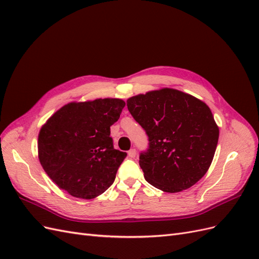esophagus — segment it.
I'll return each instance as SVG.
<instances>
[{
    "label": "esophagus",
    "instance_id": "esophagus-1",
    "mask_svg": "<svg viewBox=\"0 0 259 259\" xmlns=\"http://www.w3.org/2000/svg\"><path fill=\"white\" fill-rule=\"evenodd\" d=\"M127 154H128V156L130 158H135L136 156V154H137V151H136V149H131V150H128V152H127Z\"/></svg>",
    "mask_w": 259,
    "mask_h": 259
}]
</instances>
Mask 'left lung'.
<instances>
[{
	"label": "left lung",
	"instance_id": "obj_1",
	"mask_svg": "<svg viewBox=\"0 0 259 259\" xmlns=\"http://www.w3.org/2000/svg\"><path fill=\"white\" fill-rule=\"evenodd\" d=\"M127 109L148 136L139 165L149 184L174 193L188 189L205 175L219 130L203 101L163 89L130 98Z\"/></svg>",
	"mask_w": 259,
	"mask_h": 259
}]
</instances>
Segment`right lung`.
<instances>
[{
    "mask_svg": "<svg viewBox=\"0 0 259 259\" xmlns=\"http://www.w3.org/2000/svg\"><path fill=\"white\" fill-rule=\"evenodd\" d=\"M124 107V101L116 98L71 103L43 125L38 159L60 189L90 200L113 184L127 153L114 149L110 126Z\"/></svg>",
    "mask_w": 259,
    "mask_h": 259,
    "instance_id": "1",
    "label": "right lung"
}]
</instances>
